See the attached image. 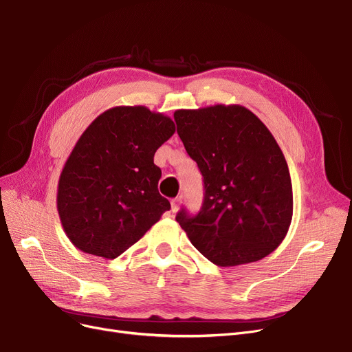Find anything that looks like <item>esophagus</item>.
<instances>
[{"instance_id":"1","label":"esophagus","mask_w":352,"mask_h":352,"mask_svg":"<svg viewBox=\"0 0 352 352\" xmlns=\"http://www.w3.org/2000/svg\"><path fill=\"white\" fill-rule=\"evenodd\" d=\"M179 207H181V198H174L173 201H171V211L173 212H177L178 210H179Z\"/></svg>"}]
</instances>
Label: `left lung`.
I'll return each mask as SVG.
<instances>
[{"instance_id": "left-lung-1", "label": "left lung", "mask_w": 352, "mask_h": 352, "mask_svg": "<svg viewBox=\"0 0 352 352\" xmlns=\"http://www.w3.org/2000/svg\"><path fill=\"white\" fill-rule=\"evenodd\" d=\"M177 133L204 177V202L177 214L192 245L219 267L263 260L285 238L292 186L285 157L264 122L243 105L177 109Z\"/></svg>"}]
</instances>
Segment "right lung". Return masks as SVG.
<instances>
[{"mask_svg":"<svg viewBox=\"0 0 352 352\" xmlns=\"http://www.w3.org/2000/svg\"><path fill=\"white\" fill-rule=\"evenodd\" d=\"M174 133L170 117L144 105L109 108L88 125L57 191L61 226L78 250L114 260L171 208L154 154Z\"/></svg>","mask_w":352,"mask_h":352,"instance_id":"obj_1","label":"right lung"}]
</instances>
